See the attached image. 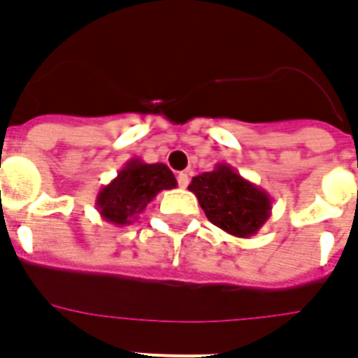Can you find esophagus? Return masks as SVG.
I'll return each instance as SVG.
<instances>
[{
  "mask_svg": "<svg viewBox=\"0 0 358 358\" xmlns=\"http://www.w3.org/2000/svg\"><path fill=\"white\" fill-rule=\"evenodd\" d=\"M176 178H178L180 187H187V184H189V176H187V173H180Z\"/></svg>",
  "mask_w": 358,
  "mask_h": 358,
  "instance_id": "esophagus-1",
  "label": "esophagus"
}]
</instances>
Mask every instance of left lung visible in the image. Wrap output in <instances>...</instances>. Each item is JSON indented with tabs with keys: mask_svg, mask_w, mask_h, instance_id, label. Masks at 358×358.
<instances>
[{
	"mask_svg": "<svg viewBox=\"0 0 358 358\" xmlns=\"http://www.w3.org/2000/svg\"><path fill=\"white\" fill-rule=\"evenodd\" d=\"M189 191L195 193L215 227L238 238L257 234L272 214L268 193L240 176L227 163H217L214 171L195 176Z\"/></svg>",
	"mask_w": 358,
	"mask_h": 358,
	"instance_id": "obj_1",
	"label": "left lung"
}]
</instances>
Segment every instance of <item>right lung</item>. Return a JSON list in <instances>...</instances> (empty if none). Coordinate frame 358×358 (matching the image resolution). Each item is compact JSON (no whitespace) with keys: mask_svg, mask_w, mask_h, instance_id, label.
Segmentation results:
<instances>
[{"mask_svg":"<svg viewBox=\"0 0 358 358\" xmlns=\"http://www.w3.org/2000/svg\"><path fill=\"white\" fill-rule=\"evenodd\" d=\"M173 187H176V178L165 163H144L133 157L110 184L101 187L95 206L105 222L124 227L143 214L159 191Z\"/></svg>","mask_w":358,"mask_h":358,"instance_id":"add662e5","label":"right lung"}]
</instances>
